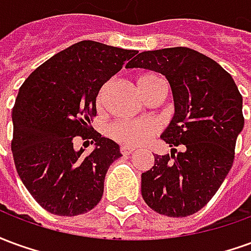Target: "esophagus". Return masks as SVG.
<instances>
[{"label": "esophagus", "mask_w": 251, "mask_h": 251, "mask_svg": "<svg viewBox=\"0 0 251 251\" xmlns=\"http://www.w3.org/2000/svg\"><path fill=\"white\" fill-rule=\"evenodd\" d=\"M133 152H134V149H133V148L125 147V145H124V147H121V153H122V154H131Z\"/></svg>", "instance_id": "esophagus-1"}]
</instances>
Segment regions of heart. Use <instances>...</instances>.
<instances>
[{
	"label": "heart",
	"instance_id": "obj_1",
	"mask_svg": "<svg viewBox=\"0 0 251 251\" xmlns=\"http://www.w3.org/2000/svg\"><path fill=\"white\" fill-rule=\"evenodd\" d=\"M163 84V80L154 74H142L137 77V87L141 95L154 86ZM102 97H99L100 100ZM156 133V125L145 120H121L110 129V134L126 147H140L147 144Z\"/></svg>",
	"mask_w": 251,
	"mask_h": 251
}]
</instances>
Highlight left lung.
<instances>
[{
    "label": "left lung",
    "mask_w": 251,
    "mask_h": 251,
    "mask_svg": "<svg viewBox=\"0 0 251 251\" xmlns=\"http://www.w3.org/2000/svg\"><path fill=\"white\" fill-rule=\"evenodd\" d=\"M127 68H147L167 77L175 114L161 138L171 156H154L141 175L142 198L158 214L183 218L201 210L219 189L234 163L242 131V95L215 60L185 47L138 53Z\"/></svg>",
    "instance_id": "8db88e82"
}]
</instances>
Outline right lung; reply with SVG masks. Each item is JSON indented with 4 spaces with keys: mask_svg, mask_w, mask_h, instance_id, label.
Masks as SVG:
<instances>
[{
    "mask_svg": "<svg viewBox=\"0 0 251 251\" xmlns=\"http://www.w3.org/2000/svg\"><path fill=\"white\" fill-rule=\"evenodd\" d=\"M134 50L83 40L37 67L20 87L13 111L14 165L25 188L51 214L93 210L103 195L107 169L120 145L91 127L97 95ZM93 139V152L73 148V137Z\"/></svg>",
    "mask_w": 251,
    "mask_h": 251,
    "instance_id": "1",
    "label": "right lung"
}]
</instances>
